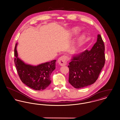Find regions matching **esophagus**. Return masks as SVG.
<instances>
[{"mask_svg":"<svg viewBox=\"0 0 120 120\" xmlns=\"http://www.w3.org/2000/svg\"><path fill=\"white\" fill-rule=\"evenodd\" d=\"M67 57L66 56H63L61 57H60L57 61L58 63L60 66H65L67 64Z\"/></svg>","mask_w":120,"mask_h":120,"instance_id":"esophagus-1","label":"esophagus"}]
</instances>
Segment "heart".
<instances>
[{
	"label": "heart",
	"mask_w": 120,
	"mask_h": 120,
	"mask_svg": "<svg viewBox=\"0 0 120 120\" xmlns=\"http://www.w3.org/2000/svg\"><path fill=\"white\" fill-rule=\"evenodd\" d=\"M80 29L79 27H74L72 29V31L73 33H74V34H78L80 32ZM82 40V38L80 39L79 41H81Z\"/></svg>",
	"instance_id": "obj_1"
}]
</instances>
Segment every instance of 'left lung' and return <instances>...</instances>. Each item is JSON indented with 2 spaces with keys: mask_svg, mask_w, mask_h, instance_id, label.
I'll return each instance as SVG.
<instances>
[{
  "mask_svg": "<svg viewBox=\"0 0 120 120\" xmlns=\"http://www.w3.org/2000/svg\"><path fill=\"white\" fill-rule=\"evenodd\" d=\"M105 45L100 35L90 50L74 56L69 63L68 82L76 89L91 85L98 79L105 63Z\"/></svg>",
  "mask_w": 120,
  "mask_h": 120,
  "instance_id": "left-lung-1",
  "label": "left lung"
}]
</instances>
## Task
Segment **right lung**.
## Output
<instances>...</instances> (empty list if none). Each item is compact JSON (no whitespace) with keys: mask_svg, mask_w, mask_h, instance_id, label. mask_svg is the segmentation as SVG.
<instances>
[{"mask_svg":"<svg viewBox=\"0 0 120 120\" xmlns=\"http://www.w3.org/2000/svg\"><path fill=\"white\" fill-rule=\"evenodd\" d=\"M17 45V43L15 44L14 50V62L20 80L26 86L34 90H45L51 83L50 76L55 69L56 60L36 66L26 64L18 57Z\"/></svg>","mask_w":120,"mask_h":120,"instance_id":"obj_1","label":"right lung"}]
</instances>
